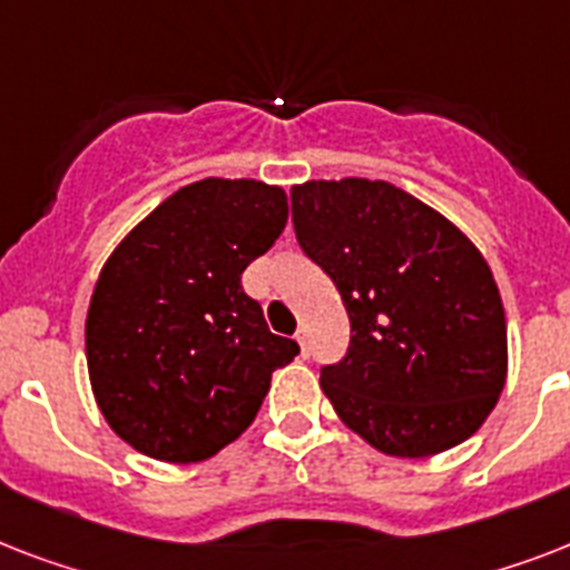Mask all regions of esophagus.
I'll list each match as a JSON object with an SVG mask.
<instances>
[{
  "mask_svg": "<svg viewBox=\"0 0 570 570\" xmlns=\"http://www.w3.org/2000/svg\"><path fill=\"white\" fill-rule=\"evenodd\" d=\"M295 340H298V346H302V355H304V357L311 355V331H307V328H304V325H302V328L295 331Z\"/></svg>",
  "mask_w": 570,
  "mask_h": 570,
  "instance_id": "34e87169",
  "label": "esophagus"
}]
</instances>
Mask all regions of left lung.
Listing matches in <instances>:
<instances>
[{
  "instance_id": "8db88e82",
  "label": "left lung",
  "mask_w": 570,
  "mask_h": 570,
  "mask_svg": "<svg viewBox=\"0 0 570 570\" xmlns=\"http://www.w3.org/2000/svg\"><path fill=\"white\" fill-rule=\"evenodd\" d=\"M289 197L295 239L352 325L346 357L320 375L340 420L396 459L468 441L509 370L503 302L476 245L384 180H311Z\"/></svg>"
}]
</instances>
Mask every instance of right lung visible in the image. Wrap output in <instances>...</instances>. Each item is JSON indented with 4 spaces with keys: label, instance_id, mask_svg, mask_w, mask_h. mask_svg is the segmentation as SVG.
I'll return each instance as SVG.
<instances>
[{
    "label": "right lung",
    "instance_id": "obj_1",
    "mask_svg": "<svg viewBox=\"0 0 570 570\" xmlns=\"http://www.w3.org/2000/svg\"><path fill=\"white\" fill-rule=\"evenodd\" d=\"M259 180L183 186L111 250L85 320V355L111 432L150 459L191 464L239 438L272 373L298 355L272 334L242 272L286 224Z\"/></svg>",
    "mask_w": 570,
    "mask_h": 570
}]
</instances>
